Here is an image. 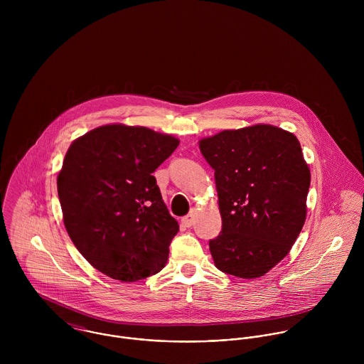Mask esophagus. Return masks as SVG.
<instances>
[{
  "label": "esophagus",
  "mask_w": 364,
  "mask_h": 364,
  "mask_svg": "<svg viewBox=\"0 0 364 364\" xmlns=\"http://www.w3.org/2000/svg\"><path fill=\"white\" fill-rule=\"evenodd\" d=\"M193 223H195V214H193V213H191V214H188V215H185V217L182 218V224H183L185 227H192Z\"/></svg>",
  "instance_id": "obj_1"
}]
</instances>
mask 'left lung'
<instances>
[{"mask_svg":"<svg viewBox=\"0 0 364 364\" xmlns=\"http://www.w3.org/2000/svg\"><path fill=\"white\" fill-rule=\"evenodd\" d=\"M214 169L223 220L208 241L217 269L254 279L283 259L307 215L311 175L297 137L270 124L224 130L200 140Z\"/></svg>","mask_w":364,"mask_h":364,"instance_id":"left-lung-1","label":"left lung"}]
</instances>
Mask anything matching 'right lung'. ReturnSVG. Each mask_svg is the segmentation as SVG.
Here are the masks:
<instances>
[{
	"mask_svg": "<svg viewBox=\"0 0 364 364\" xmlns=\"http://www.w3.org/2000/svg\"><path fill=\"white\" fill-rule=\"evenodd\" d=\"M178 144L147 127L107 124L70 146L57 176L64 225L106 276L137 282L165 266L179 225L153 172Z\"/></svg>",
	"mask_w": 364,
	"mask_h": 364,
	"instance_id": "1",
	"label": "right lung"
}]
</instances>
